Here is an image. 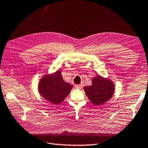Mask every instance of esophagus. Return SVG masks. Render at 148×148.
<instances>
[{"instance_id":"esophagus-1","label":"esophagus","mask_w":148,"mask_h":148,"mask_svg":"<svg viewBox=\"0 0 148 148\" xmlns=\"http://www.w3.org/2000/svg\"><path fill=\"white\" fill-rule=\"evenodd\" d=\"M83 85L82 84V83H81V84H79V85H75V87H76V88H82L83 87Z\"/></svg>"}]
</instances>
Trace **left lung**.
<instances>
[{
  "label": "left lung",
  "mask_w": 148,
  "mask_h": 148,
  "mask_svg": "<svg viewBox=\"0 0 148 148\" xmlns=\"http://www.w3.org/2000/svg\"><path fill=\"white\" fill-rule=\"evenodd\" d=\"M92 81V85L83 88L93 104L101 105L111 98L114 90V84L111 81L100 76L94 77Z\"/></svg>",
  "instance_id": "left-lung-1"
}]
</instances>
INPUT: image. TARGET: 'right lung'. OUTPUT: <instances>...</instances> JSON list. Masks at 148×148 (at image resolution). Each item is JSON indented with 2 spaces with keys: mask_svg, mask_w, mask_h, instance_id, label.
<instances>
[{
  "mask_svg": "<svg viewBox=\"0 0 148 148\" xmlns=\"http://www.w3.org/2000/svg\"><path fill=\"white\" fill-rule=\"evenodd\" d=\"M72 88V85L63 81L60 71L49 76H44L39 84L41 95L55 105L60 103L65 100Z\"/></svg>",
  "mask_w": 148,
  "mask_h": 148,
  "instance_id": "1",
  "label": "right lung"
}]
</instances>
